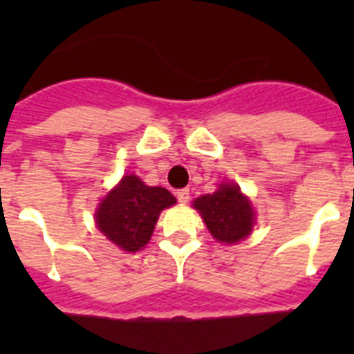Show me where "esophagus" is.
Instances as JSON below:
<instances>
[{"mask_svg":"<svg viewBox=\"0 0 354 354\" xmlns=\"http://www.w3.org/2000/svg\"><path fill=\"white\" fill-rule=\"evenodd\" d=\"M176 198L180 204H187L189 198H191V193H189V189H180L176 191Z\"/></svg>","mask_w":354,"mask_h":354,"instance_id":"obj_1","label":"esophagus"}]
</instances>
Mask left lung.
I'll return each mask as SVG.
<instances>
[{
    "label": "left lung",
    "instance_id": "obj_1",
    "mask_svg": "<svg viewBox=\"0 0 354 354\" xmlns=\"http://www.w3.org/2000/svg\"><path fill=\"white\" fill-rule=\"evenodd\" d=\"M193 207L202 215L211 235L222 244L241 242L255 224L252 202L235 183H221L215 193L194 200Z\"/></svg>",
    "mask_w": 354,
    "mask_h": 354
}]
</instances>
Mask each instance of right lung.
Returning a JSON list of instances; mask_svg holds the SVG:
<instances>
[{
    "mask_svg": "<svg viewBox=\"0 0 354 354\" xmlns=\"http://www.w3.org/2000/svg\"><path fill=\"white\" fill-rule=\"evenodd\" d=\"M176 198L163 187H149L136 174L121 182L101 200L95 211L99 232L124 252H139L154 233L158 216Z\"/></svg>",
    "mask_w": 354,
    "mask_h": 354,
    "instance_id": "add662e5",
    "label": "right lung"
}]
</instances>
